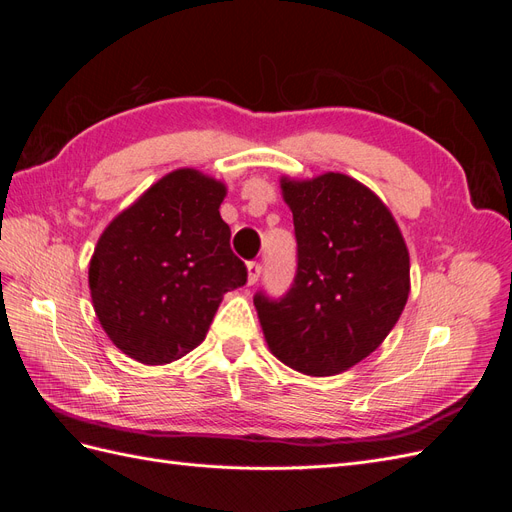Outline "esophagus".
Returning a JSON list of instances; mask_svg holds the SVG:
<instances>
[{
	"mask_svg": "<svg viewBox=\"0 0 512 512\" xmlns=\"http://www.w3.org/2000/svg\"><path fill=\"white\" fill-rule=\"evenodd\" d=\"M260 271H262L260 262H247V284L254 286L260 277Z\"/></svg>",
	"mask_w": 512,
	"mask_h": 512,
	"instance_id": "esophagus-1",
	"label": "esophagus"
}]
</instances>
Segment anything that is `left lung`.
Masks as SVG:
<instances>
[{
	"label": "left lung",
	"mask_w": 512,
	"mask_h": 512,
	"mask_svg": "<svg viewBox=\"0 0 512 512\" xmlns=\"http://www.w3.org/2000/svg\"><path fill=\"white\" fill-rule=\"evenodd\" d=\"M297 273L280 299L256 292L269 350L307 376L361 363L391 333L410 294V256L391 211L356 179H282Z\"/></svg>",
	"instance_id": "left-lung-1"
}]
</instances>
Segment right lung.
Masks as SVG:
<instances>
[{"mask_svg":"<svg viewBox=\"0 0 512 512\" xmlns=\"http://www.w3.org/2000/svg\"><path fill=\"white\" fill-rule=\"evenodd\" d=\"M226 185L179 168L106 226L89 262L96 316L134 361L164 365L203 342L222 297L247 282L220 205Z\"/></svg>","mask_w":512,"mask_h":512,"instance_id":"obj_1","label":"right lung"}]
</instances>
